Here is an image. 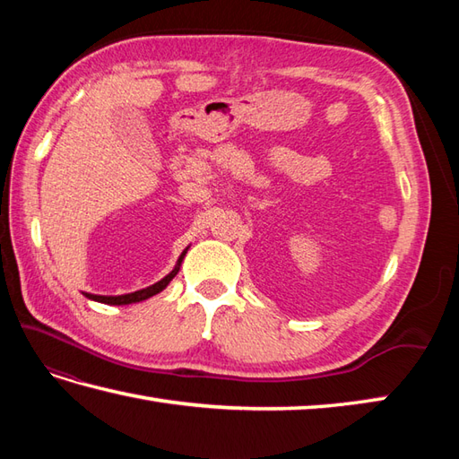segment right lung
<instances>
[{
    "instance_id": "add662e5",
    "label": "right lung",
    "mask_w": 459,
    "mask_h": 459,
    "mask_svg": "<svg viewBox=\"0 0 459 459\" xmlns=\"http://www.w3.org/2000/svg\"><path fill=\"white\" fill-rule=\"evenodd\" d=\"M183 256H185V252H183V255L179 256V260H178V266H175V268L169 272V274L165 276L163 280L155 281L153 286H148V288H143V290L134 291V294H124V296H96V294H84V296L89 298V299L100 301V304H110V306H126V304H135V301L148 299V298H152V296H155V294H160L161 290L168 288L169 281H171V280L175 278V274H178V272H179V266H181V262H183Z\"/></svg>"
}]
</instances>
